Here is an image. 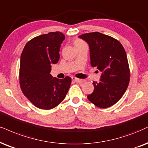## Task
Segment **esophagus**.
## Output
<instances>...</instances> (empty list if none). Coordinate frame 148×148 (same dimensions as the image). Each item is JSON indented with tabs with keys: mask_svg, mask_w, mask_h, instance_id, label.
Wrapping results in <instances>:
<instances>
[{
	"mask_svg": "<svg viewBox=\"0 0 148 148\" xmlns=\"http://www.w3.org/2000/svg\"><path fill=\"white\" fill-rule=\"evenodd\" d=\"M72 79L73 80V81L75 82H77V83H80V82H82V80L80 79H78L77 77H72Z\"/></svg>",
	"mask_w": 148,
	"mask_h": 148,
	"instance_id": "obj_1",
	"label": "esophagus"
}]
</instances>
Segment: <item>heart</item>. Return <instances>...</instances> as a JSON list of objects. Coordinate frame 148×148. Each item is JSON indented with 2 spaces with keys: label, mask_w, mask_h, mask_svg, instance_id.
I'll return each mask as SVG.
<instances>
[{
  "label": "heart",
  "mask_w": 148,
  "mask_h": 148,
  "mask_svg": "<svg viewBox=\"0 0 148 148\" xmlns=\"http://www.w3.org/2000/svg\"><path fill=\"white\" fill-rule=\"evenodd\" d=\"M82 44H84V42L82 40H81L79 39H76L74 40V45L75 47H77L78 45H82Z\"/></svg>",
  "instance_id": "1"
}]
</instances>
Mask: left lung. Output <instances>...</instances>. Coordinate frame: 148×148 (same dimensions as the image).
Wrapping results in <instances>:
<instances>
[{
    "label": "left lung",
    "instance_id": "1",
    "mask_svg": "<svg viewBox=\"0 0 148 148\" xmlns=\"http://www.w3.org/2000/svg\"><path fill=\"white\" fill-rule=\"evenodd\" d=\"M88 43L90 65L101 72L99 82H94V90L87 98L102 108L116 103L125 93L130 81L126 53L117 40L99 32L79 36Z\"/></svg>",
    "mask_w": 148,
    "mask_h": 148
}]
</instances>
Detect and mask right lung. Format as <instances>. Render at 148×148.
<instances>
[{"instance_id":"1","label":"right lung","mask_w":148,"mask_h":148,"mask_svg":"<svg viewBox=\"0 0 148 148\" xmlns=\"http://www.w3.org/2000/svg\"><path fill=\"white\" fill-rule=\"evenodd\" d=\"M64 39L61 32L43 34L29 41L21 53V88L25 97L40 109L57 106L70 88V77L60 79L50 74L51 65L59 61L60 49Z\"/></svg>"}]
</instances>
